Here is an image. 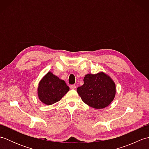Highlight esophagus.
Instances as JSON below:
<instances>
[{
  "label": "esophagus",
  "mask_w": 149,
  "mask_h": 149,
  "mask_svg": "<svg viewBox=\"0 0 149 149\" xmlns=\"http://www.w3.org/2000/svg\"><path fill=\"white\" fill-rule=\"evenodd\" d=\"M70 90H75V88H76V86H75V84H72L70 86Z\"/></svg>",
  "instance_id": "1"
}]
</instances>
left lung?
Here are the masks:
<instances>
[{
    "label": "left lung",
    "instance_id": "left-lung-1",
    "mask_svg": "<svg viewBox=\"0 0 149 149\" xmlns=\"http://www.w3.org/2000/svg\"><path fill=\"white\" fill-rule=\"evenodd\" d=\"M83 81V85L78 87L77 91L82 100L87 105L97 109H104L115 99V83L106 73L88 74Z\"/></svg>",
    "mask_w": 149,
    "mask_h": 149
}]
</instances>
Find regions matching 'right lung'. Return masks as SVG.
Returning <instances> with one entry per match:
<instances>
[{
    "label": "right lung",
    "mask_w": 149,
    "mask_h": 149,
    "mask_svg": "<svg viewBox=\"0 0 149 149\" xmlns=\"http://www.w3.org/2000/svg\"><path fill=\"white\" fill-rule=\"evenodd\" d=\"M69 90L64 81L49 72L40 81L37 94L41 102L50 106L61 100Z\"/></svg>",
    "instance_id": "add662e5"
}]
</instances>
